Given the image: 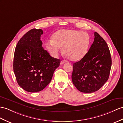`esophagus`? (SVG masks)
<instances>
[{
  "instance_id": "1",
  "label": "esophagus",
  "mask_w": 123,
  "mask_h": 123,
  "mask_svg": "<svg viewBox=\"0 0 123 123\" xmlns=\"http://www.w3.org/2000/svg\"><path fill=\"white\" fill-rule=\"evenodd\" d=\"M66 62V61H62L61 62V65H62V64H64V63H65Z\"/></svg>"
}]
</instances>
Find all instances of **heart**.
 Here are the masks:
<instances>
[{"label":"heart","instance_id":"heart-1","mask_svg":"<svg viewBox=\"0 0 123 123\" xmlns=\"http://www.w3.org/2000/svg\"><path fill=\"white\" fill-rule=\"evenodd\" d=\"M90 42L89 34L86 32L74 30L63 29L53 34L52 40L46 44L47 49L53 57H57L62 48L66 57L71 61L81 59L88 52Z\"/></svg>","mask_w":123,"mask_h":123}]
</instances>
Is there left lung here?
Here are the masks:
<instances>
[{"mask_svg": "<svg viewBox=\"0 0 123 123\" xmlns=\"http://www.w3.org/2000/svg\"><path fill=\"white\" fill-rule=\"evenodd\" d=\"M112 59L106 42L94 32L93 43L80 61L74 62L71 78L73 84L83 93L98 91L109 79Z\"/></svg>", "mask_w": 123, "mask_h": 123, "instance_id": "left-lung-1", "label": "left lung"}]
</instances>
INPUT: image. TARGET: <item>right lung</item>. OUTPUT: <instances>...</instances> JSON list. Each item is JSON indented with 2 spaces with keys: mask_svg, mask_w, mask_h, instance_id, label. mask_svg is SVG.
Returning <instances> with one entry per match:
<instances>
[{
  "mask_svg": "<svg viewBox=\"0 0 123 123\" xmlns=\"http://www.w3.org/2000/svg\"><path fill=\"white\" fill-rule=\"evenodd\" d=\"M41 29H33L20 38L15 49L13 71L18 85L29 92L42 91L49 84L61 60L42 47Z\"/></svg>",
  "mask_w": 123,
  "mask_h": 123,
  "instance_id": "1",
  "label": "right lung"
}]
</instances>
